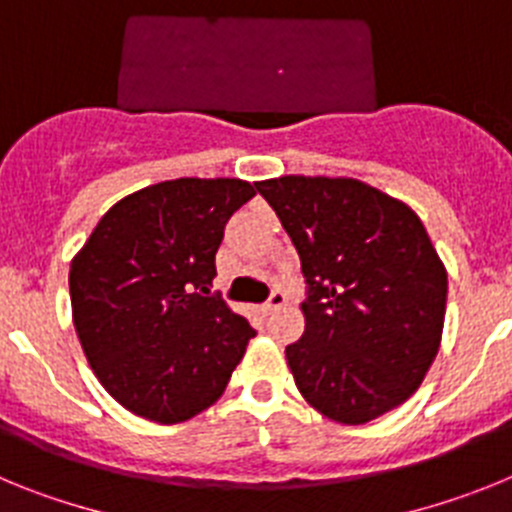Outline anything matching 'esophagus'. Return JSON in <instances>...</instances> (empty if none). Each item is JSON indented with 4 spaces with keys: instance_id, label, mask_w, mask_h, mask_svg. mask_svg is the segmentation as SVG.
<instances>
[{
    "instance_id": "esophagus-1",
    "label": "esophagus",
    "mask_w": 512,
    "mask_h": 512,
    "mask_svg": "<svg viewBox=\"0 0 512 512\" xmlns=\"http://www.w3.org/2000/svg\"><path fill=\"white\" fill-rule=\"evenodd\" d=\"M287 305V295H284L282 289H274V292H271L269 295V300H266V305H264V312H277V310H282V307Z\"/></svg>"
}]
</instances>
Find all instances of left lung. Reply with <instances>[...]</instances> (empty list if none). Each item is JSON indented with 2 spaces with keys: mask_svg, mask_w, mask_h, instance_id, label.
Returning a JSON list of instances; mask_svg holds the SVG:
<instances>
[{
  "mask_svg": "<svg viewBox=\"0 0 512 512\" xmlns=\"http://www.w3.org/2000/svg\"><path fill=\"white\" fill-rule=\"evenodd\" d=\"M295 243L305 333L287 346L297 390L325 418L361 425L408 400L441 343L449 279L420 217L356 179L256 184Z\"/></svg>",
  "mask_w": 512,
  "mask_h": 512,
  "instance_id": "1",
  "label": "left lung"
}]
</instances>
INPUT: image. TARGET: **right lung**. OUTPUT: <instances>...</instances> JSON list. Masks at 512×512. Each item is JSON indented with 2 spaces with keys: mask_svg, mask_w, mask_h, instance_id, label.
<instances>
[{
  "mask_svg": "<svg viewBox=\"0 0 512 512\" xmlns=\"http://www.w3.org/2000/svg\"><path fill=\"white\" fill-rule=\"evenodd\" d=\"M256 189L171 179L112 205L71 261L76 336L122 408L171 425L200 415L256 330L212 295L225 225Z\"/></svg>",
  "mask_w": 512,
  "mask_h": 512,
  "instance_id": "add662e5",
  "label": "right lung"
}]
</instances>
